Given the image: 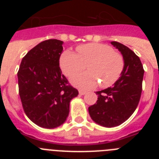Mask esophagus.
Here are the masks:
<instances>
[{"instance_id":"obj_1","label":"esophagus","mask_w":159,"mask_h":159,"mask_svg":"<svg viewBox=\"0 0 159 159\" xmlns=\"http://www.w3.org/2000/svg\"><path fill=\"white\" fill-rule=\"evenodd\" d=\"M79 93H80V95H84L86 94V92H85V91H80V92H79Z\"/></svg>"}]
</instances>
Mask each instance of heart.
Listing matches in <instances>:
<instances>
[{"mask_svg":"<svg viewBox=\"0 0 159 159\" xmlns=\"http://www.w3.org/2000/svg\"><path fill=\"white\" fill-rule=\"evenodd\" d=\"M78 55L71 51L64 52L60 66L64 75L72 77L84 69L82 73L71 79L73 85L82 89L95 88L99 82L102 88L111 86L119 78L124 68V59L113 48L103 43H91L79 46Z\"/></svg>","mask_w":159,"mask_h":159,"instance_id":"obj_1","label":"heart"}]
</instances>
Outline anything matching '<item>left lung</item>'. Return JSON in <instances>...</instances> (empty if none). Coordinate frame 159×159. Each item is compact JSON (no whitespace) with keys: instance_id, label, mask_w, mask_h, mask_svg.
Wrapping results in <instances>:
<instances>
[{"instance_id":"left-lung-1","label":"left lung","mask_w":159,"mask_h":159,"mask_svg":"<svg viewBox=\"0 0 159 159\" xmlns=\"http://www.w3.org/2000/svg\"><path fill=\"white\" fill-rule=\"evenodd\" d=\"M121 52L124 68L113 87L96 92V103L88 107L95 123L106 127L122 124L137 108L142 93L143 70L141 60L127 46L119 42H111Z\"/></svg>"}]
</instances>
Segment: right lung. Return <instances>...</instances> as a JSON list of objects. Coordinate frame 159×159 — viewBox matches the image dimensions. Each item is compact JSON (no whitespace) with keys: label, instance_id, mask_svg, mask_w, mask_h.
Masks as SVG:
<instances>
[{"label":"right lung","instance_id":"add662e5","mask_svg":"<svg viewBox=\"0 0 159 159\" xmlns=\"http://www.w3.org/2000/svg\"><path fill=\"white\" fill-rule=\"evenodd\" d=\"M64 42L47 40L22 59L17 72L19 95L24 111L39 127L52 129L66 121L70 102L78 95L60 67Z\"/></svg>","mask_w":159,"mask_h":159}]
</instances>
